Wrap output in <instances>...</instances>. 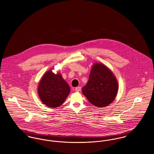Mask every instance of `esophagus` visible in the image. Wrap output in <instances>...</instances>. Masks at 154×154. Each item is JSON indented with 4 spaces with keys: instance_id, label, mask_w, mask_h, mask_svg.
Segmentation results:
<instances>
[{
    "instance_id": "34e87169",
    "label": "esophagus",
    "mask_w": 154,
    "mask_h": 154,
    "mask_svg": "<svg viewBox=\"0 0 154 154\" xmlns=\"http://www.w3.org/2000/svg\"><path fill=\"white\" fill-rule=\"evenodd\" d=\"M75 91H76V92H79V91H81V87H80V86L76 87V88H75Z\"/></svg>"
}]
</instances>
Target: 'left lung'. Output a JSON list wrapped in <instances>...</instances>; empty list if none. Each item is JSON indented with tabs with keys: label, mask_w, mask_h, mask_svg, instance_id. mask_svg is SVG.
<instances>
[{
	"label": "left lung",
	"mask_w": 154,
	"mask_h": 154,
	"mask_svg": "<svg viewBox=\"0 0 154 154\" xmlns=\"http://www.w3.org/2000/svg\"><path fill=\"white\" fill-rule=\"evenodd\" d=\"M118 91L117 80L112 71L102 63L92 66L86 85L82 91L94 105L103 108L111 103Z\"/></svg>",
	"instance_id": "left-lung-1"
}]
</instances>
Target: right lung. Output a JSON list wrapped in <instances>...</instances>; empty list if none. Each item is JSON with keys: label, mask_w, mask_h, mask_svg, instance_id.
<instances>
[{"label": "right lung", "mask_w": 154, "mask_h": 154, "mask_svg": "<svg viewBox=\"0 0 154 154\" xmlns=\"http://www.w3.org/2000/svg\"><path fill=\"white\" fill-rule=\"evenodd\" d=\"M70 87L60 73L48 70L42 76L38 86V95L43 104L57 108L65 100L70 92Z\"/></svg>", "instance_id": "obj_1"}]
</instances>
